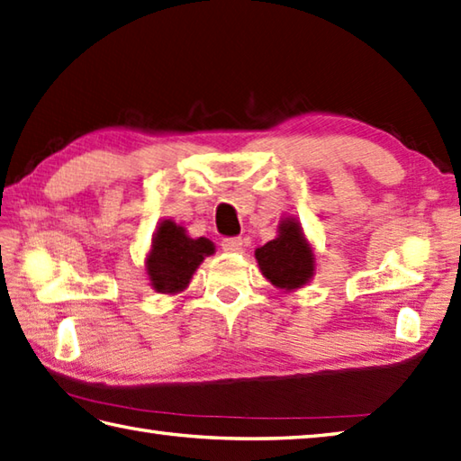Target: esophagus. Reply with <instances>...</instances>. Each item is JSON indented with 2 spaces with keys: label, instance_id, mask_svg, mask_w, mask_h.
<instances>
[{
  "label": "esophagus",
  "instance_id": "esophagus-1",
  "mask_svg": "<svg viewBox=\"0 0 461 461\" xmlns=\"http://www.w3.org/2000/svg\"><path fill=\"white\" fill-rule=\"evenodd\" d=\"M221 249L228 251V254H233V251H241L243 249V240L241 238H225L221 241Z\"/></svg>",
  "mask_w": 461,
  "mask_h": 461
}]
</instances>
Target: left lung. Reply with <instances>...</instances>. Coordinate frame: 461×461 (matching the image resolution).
Listing matches in <instances>:
<instances>
[{"instance_id":"8db88e82","label":"left lung","mask_w":461,"mask_h":461,"mask_svg":"<svg viewBox=\"0 0 461 461\" xmlns=\"http://www.w3.org/2000/svg\"><path fill=\"white\" fill-rule=\"evenodd\" d=\"M256 259L261 276L282 292L300 290L315 276V251L294 215L279 221L276 240L259 246Z\"/></svg>"}]
</instances>
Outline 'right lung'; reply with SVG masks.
<instances>
[{"label": "right lung", "mask_w": 461, "mask_h": 461, "mask_svg": "<svg viewBox=\"0 0 461 461\" xmlns=\"http://www.w3.org/2000/svg\"><path fill=\"white\" fill-rule=\"evenodd\" d=\"M215 246L207 238H189L184 225L174 220H161L151 236L146 256V274L149 285L158 294L176 295L184 292L207 256H213Z\"/></svg>", "instance_id": "right-lung-1"}]
</instances>
